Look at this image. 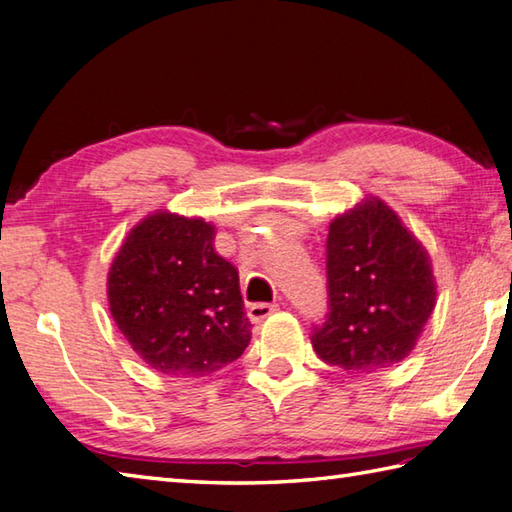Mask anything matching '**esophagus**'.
<instances>
[{"label": "esophagus", "mask_w": 512, "mask_h": 512, "mask_svg": "<svg viewBox=\"0 0 512 512\" xmlns=\"http://www.w3.org/2000/svg\"><path fill=\"white\" fill-rule=\"evenodd\" d=\"M279 310V304H264V302H259V304H253L248 308V317L253 319V322H264L266 317H270V315H275Z\"/></svg>", "instance_id": "1"}]
</instances>
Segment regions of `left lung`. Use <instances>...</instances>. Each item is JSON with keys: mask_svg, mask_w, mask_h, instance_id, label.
<instances>
[{"mask_svg": "<svg viewBox=\"0 0 512 512\" xmlns=\"http://www.w3.org/2000/svg\"><path fill=\"white\" fill-rule=\"evenodd\" d=\"M328 313L315 353L348 373H375L410 355L435 308L437 286L422 242L382 199L337 215L326 239Z\"/></svg>", "mask_w": 512, "mask_h": 512, "instance_id": "1", "label": "left lung"}]
</instances>
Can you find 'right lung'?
Here are the masks:
<instances>
[{
  "mask_svg": "<svg viewBox=\"0 0 512 512\" xmlns=\"http://www.w3.org/2000/svg\"><path fill=\"white\" fill-rule=\"evenodd\" d=\"M213 239L215 226L202 217L157 210L130 230L110 264V315L157 373L210 375L250 342L239 273Z\"/></svg>",
  "mask_w": 512,
  "mask_h": 512,
  "instance_id": "right-lung-1",
  "label": "right lung"
}]
</instances>
